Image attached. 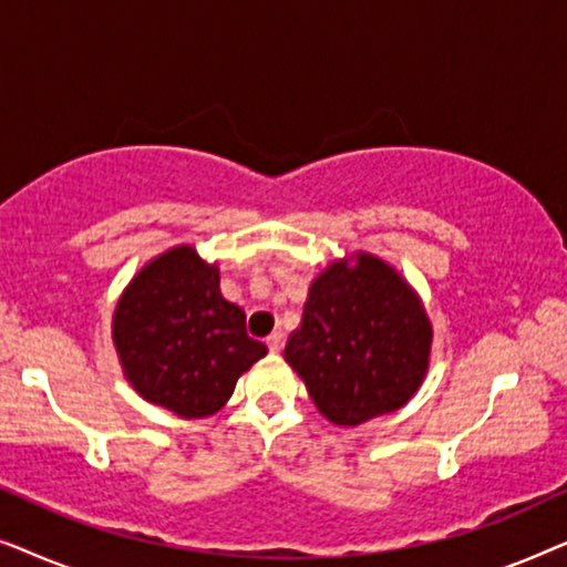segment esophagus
<instances>
[{
	"mask_svg": "<svg viewBox=\"0 0 567 567\" xmlns=\"http://www.w3.org/2000/svg\"><path fill=\"white\" fill-rule=\"evenodd\" d=\"M266 346L270 348V351L274 353H278L284 348V332L281 330H276V332H270V336L266 338Z\"/></svg>",
	"mask_w": 567,
	"mask_h": 567,
	"instance_id": "esophagus-1",
	"label": "esophagus"
}]
</instances>
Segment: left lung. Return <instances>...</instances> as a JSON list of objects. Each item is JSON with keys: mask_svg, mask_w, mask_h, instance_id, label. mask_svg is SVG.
I'll return each instance as SVG.
<instances>
[{"mask_svg": "<svg viewBox=\"0 0 567 567\" xmlns=\"http://www.w3.org/2000/svg\"><path fill=\"white\" fill-rule=\"evenodd\" d=\"M431 324L408 284L379 258L336 262L309 286L286 361L317 410L338 425L392 413L429 369Z\"/></svg>", "mask_w": 567, "mask_h": 567, "instance_id": "obj_1", "label": "left lung"}]
</instances>
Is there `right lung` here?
<instances>
[{
  "label": "right lung",
  "mask_w": 567,
  "mask_h": 567,
  "mask_svg": "<svg viewBox=\"0 0 567 567\" xmlns=\"http://www.w3.org/2000/svg\"><path fill=\"white\" fill-rule=\"evenodd\" d=\"M113 340L134 390L183 417L216 413L268 351L247 336L245 312L221 297L219 270L193 247H175L131 281Z\"/></svg>",
  "instance_id": "1"
}]
</instances>
